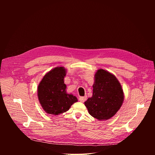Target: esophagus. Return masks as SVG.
Listing matches in <instances>:
<instances>
[{
    "instance_id": "1",
    "label": "esophagus",
    "mask_w": 155,
    "mask_h": 155,
    "mask_svg": "<svg viewBox=\"0 0 155 155\" xmlns=\"http://www.w3.org/2000/svg\"><path fill=\"white\" fill-rule=\"evenodd\" d=\"M87 99V97L84 96V97H79V101L81 102H84V101H86V100Z\"/></svg>"
}]
</instances>
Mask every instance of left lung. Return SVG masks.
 I'll return each mask as SVG.
<instances>
[{"label":"left lung","mask_w":155,"mask_h":155,"mask_svg":"<svg viewBox=\"0 0 155 155\" xmlns=\"http://www.w3.org/2000/svg\"><path fill=\"white\" fill-rule=\"evenodd\" d=\"M93 96L84 102L88 112L99 120L113 117L121 107L124 93L116 77L104 69H99L94 75Z\"/></svg>","instance_id":"8db88e82"}]
</instances>
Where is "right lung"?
<instances>
[{"label":"right lung","instance_id":"obj_1","mask_svg":"<svg viewBox=\"0 0 155 155\" xmlns=\"http://www.w3.org/2000/svg\"><path fill=\"white\" fill-rule=\"evenodd\" d=\"M65 75L64 68H55L45 75L38 86L37 96L40 104L48 114H63L78 101L75 96L66 93V85L64 81Z\"/></svg>","mask_w":155,"mask_h":155}]
</instances>
